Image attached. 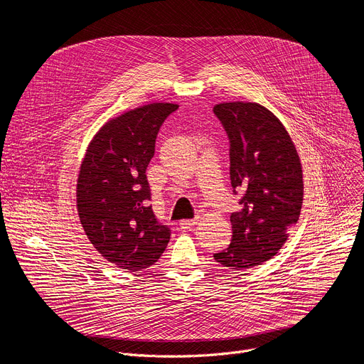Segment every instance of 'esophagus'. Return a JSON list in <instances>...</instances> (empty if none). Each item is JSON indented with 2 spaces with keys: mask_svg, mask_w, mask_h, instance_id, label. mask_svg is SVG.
<instances>
[{
  "mask_svg": "<svg viewBox=\"0 0 364 364\" xmlns=\"http://www.w3.org/2000/svg\"><path fill=\"white\" fill-rule=\"evenodd\" d=\"M194 225H197V219H191V220H181V222H180V228H181L183 230L191 229Z\"/></svg>",
  "mask_w": 364,
  "mask_h": 364,
  "instance_id": "1",
  "label": "esophagus"
}]
</instances>
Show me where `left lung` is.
I'll list each match as a JSON object with an SVG mask.
<instances>
[{
	"label": "left lung",
	"mask_w": 364,
	"mask_h": 364,
	"mask_svg": "<svg viewBox=\"0 0 364 364\" xmlns=\"http://www.w3.org/2000/svg\"><path fill=\"white\" fill-rule=\"evenodd\" d=\"M230 139V183L243 193L232 213V242L215 261L235 271L275 256L296 225L304 200L302 166L284 124L256 102H225L215 108Z\"/></svg>",
	"instance_id": "1"
}]
</instances>
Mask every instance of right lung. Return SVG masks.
I'll return each instance as SVG.
<instances>
[{"label": "right lung", "instance_id": "1", "mask_svg": "<svg viewBox=\"0 0 364 364\" xmlns=\"http://www.w3.org/2000/svg\"><path fill=\"white\" fill-rule=\"evenodd\" d=\"M176 103L155 102L103 124L87 145L76 184L82 228L93 247L121 269L136 272L159 261L170 229L149 205L146 167L155 138Z\"/></svg>", "mask_w": 364, "mask_h": 364}]
</instances>
